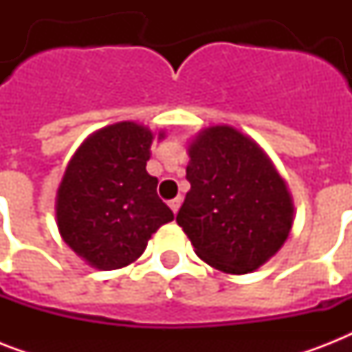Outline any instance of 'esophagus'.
<instances>
[{
  "label": "esophagus",
  "instance_id": "esophagus-1",
  "mask_svg": "<svg viewBox=\"0 0 352 352\" xmlns=\"http://www.w3.org/2000/svg\"><path fill=\"white\" fill-rule=\"evenodd\" d=\"M181 204H182L181 195H179V197H175V199H171V201H170L171 212H173V214H177V212H179V208H181Z\"/></svg>",
  "mask_w": 352,
  "mask_h": 352
}]
</instances>
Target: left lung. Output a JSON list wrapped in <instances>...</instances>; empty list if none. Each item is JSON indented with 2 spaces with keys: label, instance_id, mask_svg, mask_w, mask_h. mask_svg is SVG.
<instances>
[{
  "label": "left lung",
  "instance_id": "obj_1",
  "mask_svg": "<svg viewBox=\"0 0 352 352\" xmlns=\"http://www.w3.org/2000/svg\"><path fill=\"white\" fill-rule=\"evenodd\" d=\"M186 193L177 225L195 254L225 274H248L283 246L294 223L287 182L265 149L232 126H210L188 144Z\"/></svg>",
  "mask_w": 352,
  "mask_h": 352
}]
</instances>
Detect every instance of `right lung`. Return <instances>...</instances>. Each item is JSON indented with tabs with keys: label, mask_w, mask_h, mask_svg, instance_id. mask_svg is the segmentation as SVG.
<instances>
[{
	"label": "right lung",
	"mask_w": 352,
	"mask_h": 352,
	"mask_svg": "<svg viewBox=\"0 0 352 352\" xmlns=\"http://www.w3.org/2000/svg\"><path fill=\"white\" fill-rule=\"evenodd\" d=\"M153 138L142 124L117 122L85 138L65 168L56 192L58 230L98 270L137 261L151 235L173 221L157 195V177L146 171Z\"/></svg>",
	"instance_id": "1"
}]
</instances>
